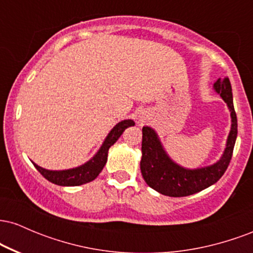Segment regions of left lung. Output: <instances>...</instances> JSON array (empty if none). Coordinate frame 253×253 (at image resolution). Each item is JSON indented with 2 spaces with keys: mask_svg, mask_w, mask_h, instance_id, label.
Returning <instances> with one entry per match:
<instances>
[{
  "mask_svg": "<svg viewBox=\"0 0 253 253\" xmlns=\"http://www.w3.org/2000/svg\"><path fill=\"white\" fill-rule=\"evenodd\" d=\"M214 89L227 103L231 110L232 127L229 132L227 145L219 162L211 167L201 169L188 170L173 163L162 147L156 132L150 127H143V143H141L140 170L145 182L149 187L171 197L188 196L199 193L219 181L227 170L233 155L234 144L238 134L237 114L233 106L232 86L228 78L217 80Z\"/></svg>",
  "mask_w": 253,
  "mask_h": 253,
  "instance_id": "left-lung-1",
  "label": "left lung"
}]
</instances>
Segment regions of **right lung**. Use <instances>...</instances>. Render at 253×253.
I'll use <instances>...</instances> for the list:
<instances>
[{
	"label": "right lung",
	"instance_id": "obj_1",
	"mask_svg": "<svg viewBox=\"0 0 253 253\" xmlns=\"http://www.w3.org/2000/svg\"><path fill=\"white\" fill-rule=\"evenodd\" d=\"M129 126H134V121L132 120H124L121 123H119L117 126L114 127L108 136L106 138L104 143L96 156L92 159H90L88 163L81 167L75 168V169H69V170H62V171H51L46 170L40 168L39 165L34 164L36 169L39 171L42 175L45 177L47 181L58 185H64V187H75V185H82L85 183L91 182L92 179H95L98 176V173L101 172L103 169V167L107 163V157H108V150L115 141L120 138L121 134L124 133V130Z\"/></svg>",
	"mask_w": 253,
	"mask_h": 253
}]
</instances>
